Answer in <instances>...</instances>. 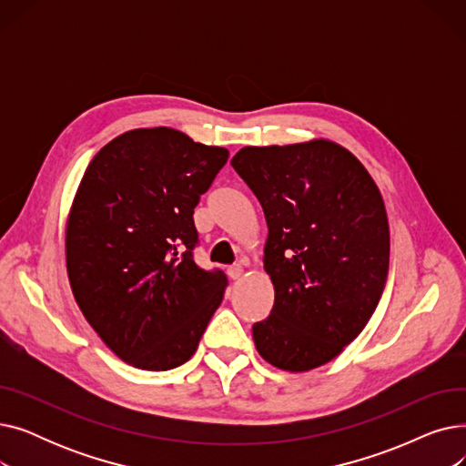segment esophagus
<instances>
[{"instance_id": "esophagus-1", "label": "esophagus", "mask_w": 466, "mask_h": 466, "mask_svg": "<svg viewBox=\"0 0 466 466\" xmlns=\"http://www.w3.org/2000/svg\"><path fill=\"white\" fill-rule=\"evenodd\" d=\"M241 274H243V268H241V264H232V266L228 268V276H230L232 279L241 278Z\"/></svg>"}]
</instances>
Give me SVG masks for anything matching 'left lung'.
<instances>
[{
  "instance_id": "8db88e82",
  "label": "left lung",
  "mask_w": 466,
  "mask_h": 466,
  "mask_svg": "<svg viewBox=\"0 0 466 466\" xmlns=\"http://www.w3.org/2000/svg\"><path fill=\"white\" fill-rule=\"evenodd\" d=\"M258 198L264 270L276 290L253 325L258 355L279 370L330 362L362 332L389 270L381 192L353 153L330 139L243 147L232 158Z\"/></svg>"
}]
</instances>
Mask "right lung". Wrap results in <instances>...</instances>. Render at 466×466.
Segmentation results:
<instances>
[{
    "label": "right lung",
    "instance_id": "obj_1",
    "mask_svg": "<svg viewBox=\"0 0 466 466\" xmlns=\"http://www.w3.org/2000/svg\"><path fill=\"white\" fill-rule=\"evenodd\" d=\"M225 147L158 127L111 139L79 183L66 223L67 278L104 344L141 370L187 362L223 302L227 276L194 262V208Z\"/></svg>",
    "mask_w": 466,
    "mask_h": 466
}]
</instances>
